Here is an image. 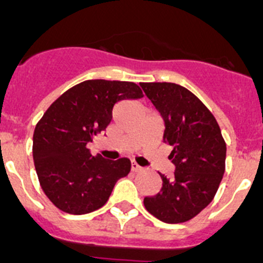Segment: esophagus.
<instances>
[{"mask_svg":"<svg viewBox=\"0 0 263 263\" xmlns=\"http://www.w3.org/2000/svg\"><path fill=\"white\" fill-rule=\"evenodd\" d=\"M131 170H132V172L137 173V172H141V170H143V167H141L140 165H137L136 162H132V164H131Z\"/></svg>","mask_w":263,"mask_h":263,"instance_id":"obj_1","label":"esophagus"}]
</instances>
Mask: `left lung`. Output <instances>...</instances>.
<instances>
[{"instance_id":"8db88e82","label":"left lung","mask_w":263,"mask_h":263,"mask_svg":"<svg viewBox=\"0 0 263 263\" xmlns=\"http://www.w3.org/2000/svg\"><path fill=\"white\" fill-rule=\"evenodd\" d=\"M164 120L162 141L173 146L174 176L161 174L160 193L144 198L146 211L169 224L184 223L214 199L226 172L227 145L216 119L190 90L172 82H143Z\"/></svg>"}]
</instances>
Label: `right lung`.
Returning a JSON list of instances; mask_svg holds the SVG:
<instances>
[{
    "mask_svg": "<svg viewBox=\"0 0 263 263\" xmlns=\"http://www.w3.org/2000/svg\"><path fill=\"white\" fill-rule=\"evenodd\" d=\"M143 91L127 81L87 80L70 87L44 112L35 127L32 156L44 194L59 210L73 215L93 212L107 202L131 161L91 156L87 144L105 131L112 108Z\"/></svg>",
    "mask_w": 263,
    "mask_h": 263,
    "instance_id": "1",
    "label": "right lung"
}]
</instances>
